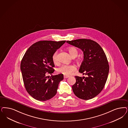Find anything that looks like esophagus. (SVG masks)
<instances>
[{
  "instance_id": "obj_1",
  "label": "esophagus",
  "mask_w": 128,
  "mask_h": 128,
  "mask_svg": "<svg viewBox=\"0 0 128 128\" xmlns=\"http://www.w3.org/2000/svg\"><path fill=\"white\" fill-rule=\"evenodd\" d=\"M70 76H64V78H69Z\"/></svg>"
}]
</instances>
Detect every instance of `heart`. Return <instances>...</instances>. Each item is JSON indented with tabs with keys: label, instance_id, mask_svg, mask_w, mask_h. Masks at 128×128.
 Masks as SVG:
<instances>
[{
	"label": "heart",
	"instance_id": "b5f03b06",
	"mask_svg": "<svg viewBox=\"0 0 128 128\" xmlns=\"http://www.w3.org/2000/svg\"><path fill=\"white\" fill-rule=\"evenodd\" d=\"M68 50L72 57L75 58L77 56L78 54V50L75 47H69L68 48ZM52 60L54 63H57L58 62L57 52L53 54ZM76 67L73 65H62L58 68L57 71L58 73H61L63 75L70 76L76 70Z\"/></svg>",
	"mask_w": 128,
	"mask_h": 128
}]
</instances>
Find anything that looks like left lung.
Returning <instances> with one entry per match:
<instances>
[{"mask_svg":"<svg viewBox=\"0 0 128 128\" xmlns=\"http://www.w3.org/2000/svg\"><path fill=\"white\" fill-rule=\"evenodd\" d=\"M66 42L80 48L84 53L79 72L86 77L75 76L76 82L72 86L73 91L80 99H92L101 92L108 78L109 66L106 54L99 44L90 39H80Z\"/></svg>","mask_w":128,"mask_h":128,"instance_id":"left-lung-1","label":"left lung"}]
</instances>
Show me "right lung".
<instances>
[{
	"instance_id": "obj_1",
	"label": "right lung",
	"mask_w": 128,
	"mask_h": 128,
	"mask_svg": "<svg viewBox=\"0 0 128 128\" xmlns=\"http://www.w3.org/2000/svg\"><path fill=\"white\" fill-rule=\"evenodd\" d=\"M66 40L55 42L40 40L32 44L27 50L21 62L20 68L27 92L40 101L54 96L59 83L63 80L62 74L52 75L55 66L52 56Z\"/></svg>"
}]
</instances>
